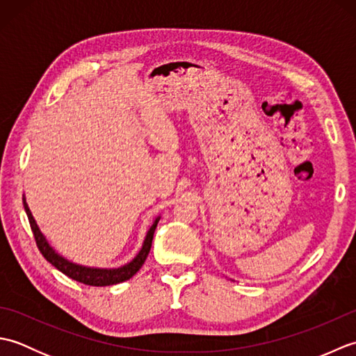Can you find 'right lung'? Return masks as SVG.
Wrapping results in <instances>:
<instances>
[{"label":"right lung","instance_id":"add662e5","mask_svg":"<svg viewBox=\"0 0 356 356\" xmlns=\"http://www.w3.org/2000/svg\"><path fill=\"white\" fill-rule=\"evenodd\" d=\"M22 205H24L26 214L29 217V223L35 236L38 249H40L41 254L44 255V259L49 263H51L58 270H61L67 277H70L72 280H76V282L88 284V286H111V284H118L130 280L136 272L142 268V264L145 263L147 257L149 254L151 243H153L156 226L159 220H161V216H157L154 218L153 225L149 226V229L147 232L145 240H143L140 251L131 261H128L127 264H124V266H119V268H92V266H84V264L73 263L70 260H67L61 254H58L55 251V248L49 243V240L45 238V236L41 232L40 226H38L36 220L32 216V211H30L27 205L24 195H22Z\"/></svg>","mask_w":356,"mask_h":356}]
</instances>
